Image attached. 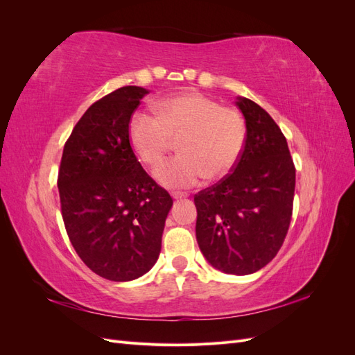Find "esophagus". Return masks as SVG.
<instances>
[{
  "mask_svg": "<svg viewBox=\"0 0 355 355\" xmlns=\"http://www.w3.org/2000/svg\"><path fill=\"white\" fill-rule=\"evenodd\" d=\"M171 197H173L175 200H182V198L187 197V194H184V192H173V194H171Z\"/></svg>",
  "mask_w": 355,
  "mask_h": 355,
  "instance_id": "obj_1",
  "label": "esophagus"
}]
</instances>
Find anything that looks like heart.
Wrapping results in <instances>:
<instances>
[{"label":"heart","instance_id":"obj_1","mask_svg":"<svg viewBox=\"0 0 355 355\" xmlns=\"http://www.w3.org/2000/svg\"><path fill=\"white\" fill-rule=\"evenodd\" d=\"M157 115L139 111L128 124L137 157L157 166L179 139L180 154L161 164L155 178L168 188H191L202 179L230 175L247 137L244 116L197 92H185L155 103Z\"/></svg>","mask_w":355,"mask_h":355}]
</instances>
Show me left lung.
<instances>
[{
  "label": "left lung",
  "instance_id": "left-lung-1",
  "mask_svg": "<svg viewBox=\"0 0 355 355\" xmlns=\"http://www.w3.org/2000/svg\"><path fill=\"white\" fill-rule=\"evenodd\" d=\"M247 137L232 173L196 194L197 241L219 271H259L282 249L293 211L296 168L280 127L239 98Z\"/></svg>",
  "mask_w": 355,
  "mask_h": 355
}]
</instances>
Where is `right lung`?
<instances>
[{"mask_svg":"<svg viewBox=\"0 0 355 355\" xmlns=\"http://www.w3.org/2000/svg\"><path fill=\"white\" fill-rule=\"evenodd\" d=\"M148 90L125 85L96 101L63 146L58 188L72 247L106 280L130 282L158 259L173 204L139 163L128 124Z\"/></svg>","mask_w":355,"mask_h":355,"instance_id":"obj_1","label":"right lung"}]
</instances>
